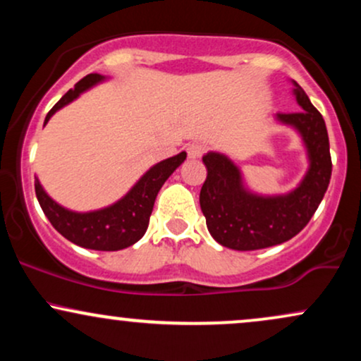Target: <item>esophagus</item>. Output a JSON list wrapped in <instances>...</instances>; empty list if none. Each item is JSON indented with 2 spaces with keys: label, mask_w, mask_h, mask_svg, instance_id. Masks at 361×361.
<instances>
[{
  "label": "esophagus",
  "mask_w": 361,
  "mask_h": 361,
  "mask_svg": "<svg viewBox=\"0 0 361 361\" xmlns=\"http://www.w3.org/2000/svg\"><path fill=\"white\" fill-rule=\"evenodd\" d=\"M205 151H207V147L204 146V144H200V142L190 144L188 149H186V152H188L190 159H198V157H202V156L205 154Z\"/></svg>",
  "instance_id": "obj_1"
}]
</instances>
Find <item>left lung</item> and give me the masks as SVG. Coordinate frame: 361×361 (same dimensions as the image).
<instances>
[{
	"instance_id": "left-lung-1",
	"label": "left lung",
	"mask_w": 361,
	"mask_h": 361,
	"mask_svg": "<svg viewBox=\"0 0 361 361\" xmlns=\"http://www.w3.org/2000/svg\"><path fill=\"white\" fill-rule=\"evenodd\" d=\"M292 82V94L300 110L276 114L275 122L299 134L307 156V171L287 193L264 195L247 186L241 168L224 152L204 156L207 180L200 190V207L207 229L222 246L235 251H255L276 246L307 226L329 186V137L322 115L305 91Z\"/></svg>"
}]
</instances>
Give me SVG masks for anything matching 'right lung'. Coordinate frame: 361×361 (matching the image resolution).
<instances>
[{"instance_id": "right-lung-1", "label": "right lung", "mask_w": 361, "mask_h": 361, "mask_svg": "<svg viewBox=\"0 0 361 361\" xmlns=\"http://www.w3.org/2000/svg\"><path fill=\"white\" fill-rule=\"evenodd\" d=\"M106 80L109 78L102 76V74H88L86 78H82L73 90H69L52 106V110L45 117L44 126L56 111L64 109L66 105L78 100L85 91ZM185 159L186 152L183 151L156 163L135 181L134 186L122 198L103 209L90 210V212H76V210L66 209L45 192L39 178L35 176L37 200L54 229L64 235L68 241L94 251L126 250L146 234L149 217H151L152 207H154L161 186Z\"/></svg>"}]
</instances>
